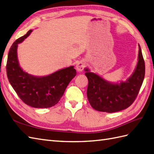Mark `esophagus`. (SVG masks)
<instances>
[{
	"label": "esophagus",
	"instance_id": "34e87169",
	"mask_svg": "<svg viewBox=\"0 0 154 154\" xmlns=\"http://www.w3.org/2000/svg\"><path fill=\"white\" fill-rule=\"evenodd\" d=\"M84 67H85V63L83 62H82V61H80V62H79L77 63L76 69L78 72H81V71H83V70L84 69Z\"/></svg>",
	"mask_w": 154,
	"mask_h": 154
}]
</instances>
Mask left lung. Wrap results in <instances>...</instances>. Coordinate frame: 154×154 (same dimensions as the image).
<instances>
[{
	"label": "left lung",
	"mask_w": 154,
	"mask_h": 154,
	"mask_svg": "<svg viewBox=\"0 0 154 154\" xmlns=\"http://www.w3.org/2000/svg\"><path fill=\"white\" fill-rule=\"evenodd\" d=\"M138 62L131 75L125 81L111 82L100 75L84 69L88 85L87 98L91 106L98 112L113 113L127 108L133 103L144 81L145 63L140 45Z\"/></svg>",
	"instance_id": "obj_1"
}]
</instances>
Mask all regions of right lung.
I'll list each match as a JSON object with an SVG mask.
<instances>
[{
  "instance_id": "obj_1",
  "label": "right lung",
  "mask_w": 154,
  "mask_h": 154,
  "mask_svg": "<svg viewBox=\"0 0 154 154\" xmlns=\"http://www.w3.org/2000/svg\"><path fill=\"white\" fill-rule=\"evenodd\" d=\"M33 30L14 42L10 48L6 73L10 85L20 99L35 108H48L55 106L65 92L69 82L76 75L73 66L65 67L45 76L29 74L21 68L17 58V47Z\"/></svg>"
}]
</instances>
